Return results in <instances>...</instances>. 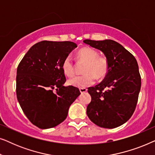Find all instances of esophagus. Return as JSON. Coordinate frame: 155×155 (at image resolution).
Returning <instances> with one entry per match:
<instances>
[{"label": "esophagus", "mask_w": 155, "mask_h": 155, "mask_svg": "<svg viewBox=\"0 0 155 155\" xmlns=\"http://www.w3.org/2000/svg\"><path fill=\"white\" fill-rule=\"evenodd\" d=\"M87 91V89L86 88H80V92L81 94H83V93H85Z\"/></svg>", "instance_id": "34e87169"}]
</instances>
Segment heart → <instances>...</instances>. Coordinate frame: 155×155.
Here are the masks:
<instances>
[{"instance_id":"obj_1","label":"heart","mask_w":155,"mask_h":155,"mask_svg":"<svg viewBox=\"0 0 155 155\" xmlns=\"http://www.w3.org/2000/svg\"><path fill=\"white\" fill-rule=\"evenodd\" d=\"M78 58L80 61L86 63L83 75L76 76L68 80L71 86L78 88H84L92 85L94 83L95 77L101 80L107 75L109 71V62L104 56H99L96 50L90 47H84L78 52ZM62 70L65 75L72 77L75 73L74 64L71 57H65L62 63Z\"/></svg>"}]
</instances>
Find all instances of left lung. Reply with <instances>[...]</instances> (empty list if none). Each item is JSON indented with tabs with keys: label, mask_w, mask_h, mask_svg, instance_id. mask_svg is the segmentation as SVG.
I'll list each match as a JSON object with an SVG mask.
<instances>
[{
	"label": "left lung",
	"mask_w": 155,
	"mask_h": 155,
	"mask_svg": "<svg viewBox=\"0 0 155 155\" xmlns=\"http://www.w3.org/2000/svg\"><path fill=\"white\" fill-rule=\"evenodd\" d=\"M83 42L102 51L109 62V71L103 81L88 88L92 100L87 107V116L101 128L121 126L133 115L140 90L136 59L114 40L85 39Z\"/></svg>",
	"instance_id": "8db88e82"
}]
</instances>
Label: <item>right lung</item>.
Masks as SVG:
<instances>
[{
	"mask_svg": "<svg viewBox=\"0 0 155 155\" xmlns=\"http://www.w3.org/2000/svg\"><path fill=\"white\" fill-rule=\"evenodd\" d=\"M76 47L72 41H42L31 46L19 63L17 98L25 116L38 128L62 123L80 94L75 87L63 85L66 79L62 63Z\"/></svg>",
	"mask_w": 155,
	"mask_h": 155,
	"instance_id": "right-lung-1",
	"label": "right lung"
}]
</instances>
